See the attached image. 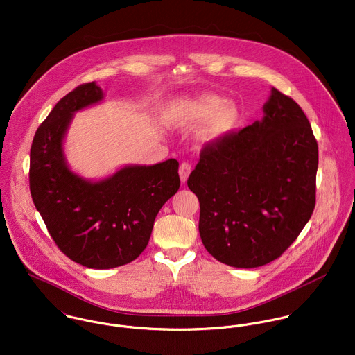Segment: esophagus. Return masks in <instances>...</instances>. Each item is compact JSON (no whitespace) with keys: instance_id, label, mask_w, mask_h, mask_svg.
Returning <instances> with one entry per match:
<instances>
[{"instance_id":"obj_1","label":"esophagus","mask_w":355,"mask_h":355,"mask_svg":"<svg viewBox=\"0 0 355 355\" xmlns=\"http://www.w3.org/2000/svg\"><path fill=\"white\" fill-rule=\"evenodd\" d=\"M191 173V166L188 162H184L180 166V178H181V182L185 184L189 174Z\"/></svg>"}]
</instances>
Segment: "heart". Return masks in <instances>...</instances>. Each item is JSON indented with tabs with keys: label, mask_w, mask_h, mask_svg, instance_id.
Segmentation results:
<instances>
[{
	"label": "heart",
	"mask_w": 355,
	"mask_h": 355,
	"mask_svg": "<svg viewBox=\"0 0 355 355\" xmlns=\"http://www.w3.org/2000/svg\"><path fill=\"white\" fill-rule=\"evenodd\" d=\"M241 110L232 101L214 93H201L180 101L170 113V120L181 128H194L205 123L198 132L201 144H218L236 127Z\"/></svg>",
	"instance_id": "1"
}]
</instances>
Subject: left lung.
I'll use <instances>...</instances> for the list:
<instances>
[{"label": "left lung", "mask_w": 355, "mask_h": 355, "mask_svg": "<svg viewBox=\"0 0 355 355\" xmlns=\"http://www.w3.org/2000/svg\"><path fill=\"white\" fill-rule=\"evenodd\" d=\"M263 119L205 144L188 187L207 251L234 268L263 266L292 245L316 202L318 141L291 97L272 87Z\"/></svg>", "instance_id": "1"}]
</instances>
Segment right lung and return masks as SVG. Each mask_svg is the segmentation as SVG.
I'll return each instance as SVG.
<instances>
[{
  "instance_id": "1",
  "label": "right lung",
  "mask_w": 355,
  "mask_h": 355,
  "mask_svg": "<svg viewBox=\"0 0 355 355\" xmlns=\"http://www.w3.org/2000/svg\"><path fill=\"white\" fill-rule=\"evenodd\" d=\"M96 82L66 94L37 128L29 162V189L59 250L90 269L137 259L148 245L154 220L180 189L178 162L130 164L100 181L70 170L63 139L76 112L103 101Z\"/></svg>"
}]
</instances>
